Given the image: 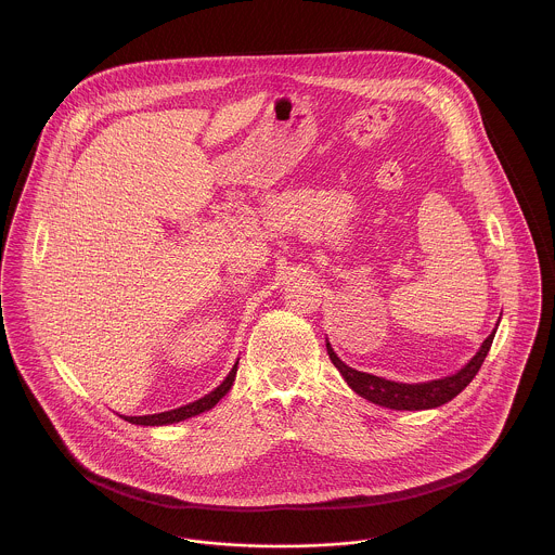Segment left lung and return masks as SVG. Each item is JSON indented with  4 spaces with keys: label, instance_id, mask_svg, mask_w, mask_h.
Returning <instances> with one entry per match:
<instances>
[{
    "label": "left lung",
    "instance_id": "1",
    "mask_svg": "<svg viewBox=\"0 0 555 555\" xmlns=\"http://www.w3.org/2000/svg\"><path fill=\"white\" fill-rule=\"evenodd\" d=\"M498 324H500V320H498ZM495 331L498 328H493V333L482 341L480 349L476 351L475 358L464 369L457 370L455 374L443 376V378H437V380L414 383V385L396 383V380H387V378L374 376L369 372L349 369L345 362L337 358V353L333 351L328 339H326V351H328V358L335 364V369L344 374L345 383L358 396L369 399L376 405L391 408V410H430V408H439V405L448 403L470 385V380L475 378L476 372L480 370L489 349H491Z\"/></svg>",
    "mask_w": 555,
    "mask_h": 555
}]
</instances>
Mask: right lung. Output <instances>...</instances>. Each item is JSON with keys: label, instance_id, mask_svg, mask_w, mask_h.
I'll list each match as a JSON object with an SVG mask.
<instances>
[{"label": "right lung", "instance_id": "1", "mask_svg": "<svg viewBox=\"0 0 555 555\" xmlns=\"http://www.w3.org/2000/svg\"><path fill=\"white\" fill-rule=\"evenodd\" d=\"M237 366L238 360L235 362V366L231 369V372H229V376H227L214 391H210L208 396H204L202 399H197V401H191V403L181 405V408H177V410H168V412H159V414L122 416V418H125L127 423L143 424V426H164V424L181 423V421L193 418V416H197V414H202V412H208V410H211L222 397L229 393V389L233 387L235 374H237Z\"/></svg>", "mask_w": 555, "mask_h": 555}]
</instances>
